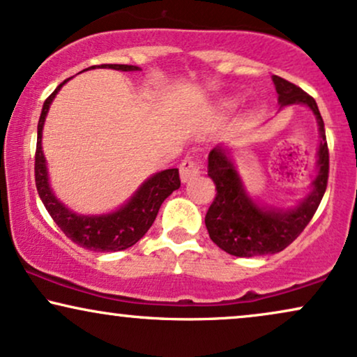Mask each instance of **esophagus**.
<instances>
[{
	"label": "esophagus",
	"instance_id": "1",
	"mask_svg": "<svg viewBox=\"0 0 357 357\" xmlns=\"http://www.w3.org/2000/svg\"><path fill=\"white\" fill-rule=\"evenodd\" d=\"M202 162L199 157H185L180 164V178L182 182H188V180L195 178L202 172Z\"/></svg>",
	"mask_w": 357,
	"mask_h": 357
}]
</instances>
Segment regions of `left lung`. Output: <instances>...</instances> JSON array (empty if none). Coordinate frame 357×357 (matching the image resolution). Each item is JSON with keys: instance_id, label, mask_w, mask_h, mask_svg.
Here are the masks:
<instances>
[{"instance_id": "left-lung-1", "label": "left lung", "mask_w": 357, "mask_h": 357, "mask_svg": "<svg viewBox=\"0 0 357 357\" xmlns=\"http://www.w3.org/2000/svg\"><path fill=\"white\" fill-rule=\"evenodd\" d=\"M281 105L306 104L319 124L321 145L318 152L319 175L313 182L310 197L289 212H275L257 206L241 187L235 167L222 149L208 153V175L217 195L205 215V225L212 241L223 252L235 257H258L284 250L301 235L323 200L329 177V151L324 122L316 100L307 92L280 76H273Z\"/></svg>"}]
</instances>
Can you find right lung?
I'll return each mask as SVG.
<instances>
[{
    "label": "right lung",
    "mask_w": 357,
    "mask_h": 357,
    "mask_svg": "<svg viewBox=\"0 0 357 357\" xmlns=\"http://www.w3.org/2000/svg\"><path fill=\"white\" fill-rule=\"evenodd\" d=\"M91 68H109L117 69V71H139L137 66L132 64H100L91 66ZM86 71V69H84ZM68 81V79H66ZM64 81V82H66ZM64 82L57 86V89L44 100L41 116L38 122V144L36 155H34V180H36V188L39 199L43 200L44 206L50 212L51 218L54 220L57 227L63 230L68 238L74 243L82 246V248L91 250V252H121V250L129 248L142 238L149 228L152 227L155 220L158 208L162 202L170 195L172 192L180 187L178 169H169L158 172L139 188L137 193L132 197L127 205L119 208L117 212L109 215H100V217H81L69 212L63 204L56 200L52 195L50 183H47L46 160H44L41 149V135L43 124L46 114L50 111V105L54 99L56 92L63 87Z\"/></svg>",
    "instance_id": "right-lung-1"
}]
</instances>
